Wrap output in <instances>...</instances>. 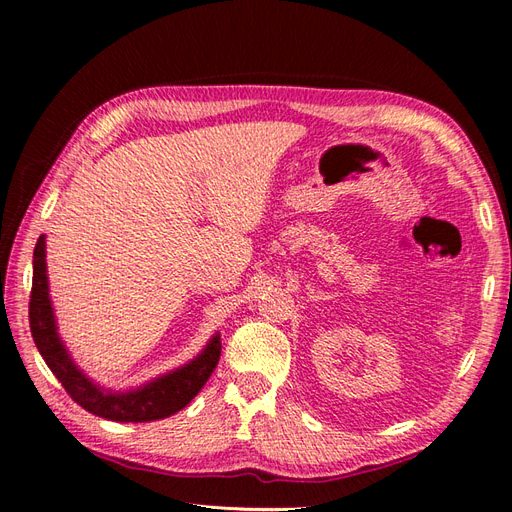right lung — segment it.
Segmentation results:
<instances>
[{
	"label": "right lung",
	"mask_w": 512,
	"mask_h": 512,
	"mask_svg": "<svg viewBox=\"0 0 512 512\" xmlns=\"http://www.w3.org/2000/svg\"><path fill=\"white\" fill-rule=\"evenodd\" d=\"M46 237L40 235L34 250V280L32 297H29V327L36 348L44 363L68 391V395L87 412L108 418L117 423H149L179 412L203 389L215 365L220 361L222 342L215 333L205 350L183 367L151 380L138 389L126 393L106 391L91 382L83 371L74 365L64 342L57 333L53 305L49 297V277H46Z\"/></svg>",
	"instance_id": "obj_1"
}]
</instances>
